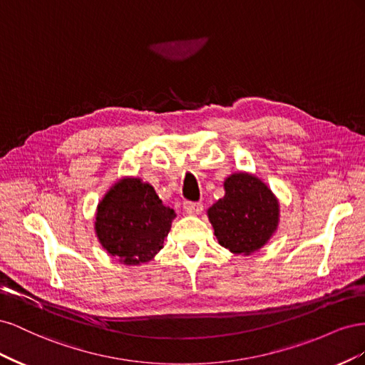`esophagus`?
<instances>
[{"label": "esophagus", "mask_w": 365, "mask_h": 365, "mask_svg": "<svg viewBox=\"0 0 365 365\" xmlns=\"http://www.w3.org/2000/svg\"><path fill=\"white\" fill-rule=\"evenodd\" d=\"M184 210L187 215H200L202 210H204V205L202 202H192V201H185L184 202Z\"/></svg>", "instance_id": "obj_1"}]
</instances>
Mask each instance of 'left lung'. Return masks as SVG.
<instances>
[{"label":"left lung","mask_w":365,"mask_h":365,"mask_svg":"<svg viewBox=\"0 0 365 365\" xmlns=\"http://www.w3.org/2000/svg\"><path fill=\"white\" fill-rule=\"evenodd\" d=\"M224 187L225 196L208 208V219L220 245L248 256L277 230L279 202L268 185L250 173L228 176Z\"/></svg>","instance_id":"obj_1"}]
</instances>
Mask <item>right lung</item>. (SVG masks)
I'll return each instance as SVG.
<instances>
[{
	"label": "right lung",
	"instance_id": "add662e5",
	"mask_svg": "<svg viewBox=\"0 0 365 365\" xmlns=\"http://www.w3.org/2000/svg\"><path fill=\"white\" fill-rule=\"evenodd\" d=\"M175 216L150 184L123 178L98 204L96 233L111 256L126 264H140L163 248Z\"/></svg>",
	"mask_w": 365,
	"mask_h": 365
}]
</instances>
